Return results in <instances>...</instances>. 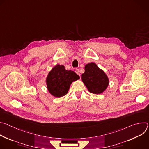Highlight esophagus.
I'll return each mask as SVG.
<instances>
[{"label":"esophagus","instance_id":"obj_1","mask_svg":"<svg viewBox=\"0 0 149 149\" xmlns=\"http://www.w3.org/2000/svg\"><path fill=\"white\" fill-rule=\"evenodd\" d=\"M75 72L79 75V76H80V74H79V70L78 69H75Z\"/></svg>","mask_w":149,"mask_h":149}]
</instances>
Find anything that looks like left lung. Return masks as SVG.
Listing matches in <instances>:
<instances>
[{"label": "left lung", "instance_id": "left-lung-1", "mask_svg": "<svg viewBox=\"0 0 149 149\" xmlns=\"http://www.w3.org/2000/svg\"><path fill=\"white\" fill-rule=\"evenodd\" d=\"M82 81L90 93L97 94L102 93L107 88L109 83L107 76L94 62L85 66Z\"/></svg>", "mask_w": 149, "mask_h": 149}]
</instances>
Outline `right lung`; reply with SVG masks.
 I'll return each mask as SVG.
<instances>
[{
	"label": "right lung",
	"instance_id": "right-lung-1",
	"mask_svg": "<svg viewBox=\"0 0 149 149\" xmlns=\"http://www.w3.org/2000/svg\"><path fill=\"white\" fill-rule=\"evenodd\" d=\"M79 77L72 71H67L63 65H56L49 72L47 78V88L49 93L56 97L67 94L70 85Z\"/></svg>",
	"mask_w": 149,
	"mask_h": 149
}]
</instances>
